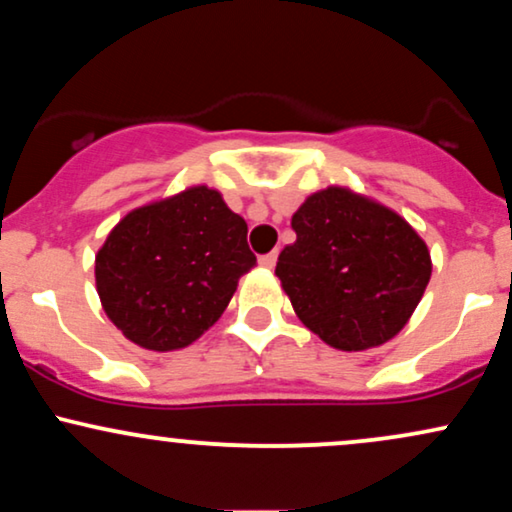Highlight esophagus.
Returning a JSON list of instances; mask_svg holds the SVG:
<instances>
[{
  "instance_id": "esophagus-1",
  "label": "esophagus",
  "mask_w": 512,
  "mask_h": 512,
  "mask_svg": "<svg viewBox=\"0 0 512 512\" xmlns=\"http://www.w3.org/2000/svg\"><path fill=\"white\" fill-rule=\"evenodd\" d=\"M276 257H279V255H276V252H267V255L260 257V264H262L264 269H272L274 264H276Z\"/></svg>"
}]
</instances>
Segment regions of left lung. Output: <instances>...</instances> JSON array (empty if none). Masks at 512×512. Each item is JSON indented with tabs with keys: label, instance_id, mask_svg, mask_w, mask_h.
Segmentation results:
<instances>
[{
	"label": "left lung",
	"instance_id": "8db88e82",
	"mask_svg": "<svg viewBox=\"0 0 512 512\" xmlns=\"http://www.w3.org/2000/svg\"><path fill=\"white\" fill-rule=\"evenodd\" d=\"M296 243L276 262L293 310L342 351L385 344L407 325L431 279V255L402 216L346 187H327L291 219Z\"/></svg>",
	"mask_w": 512,
	"mask_h": 512
}]
</instances>
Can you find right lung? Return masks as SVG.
<instances>
[{
	"instance_id": "1",
	"label": "right lung",
	"mask_w": 512,
	"mask_h": 512,
	"mask_svg": "<svg viewBox=\"0 0 512 512\" xmlns=\"http://www.w3.org/2000/svg\"><path fill=\"white\" fill-rule=\"evenodd\" d=\"M255 262L248 223L199 185L117 223L96 255V289L129 342L173 351L219 320Z\"/></svg>"
}]
</instances>
